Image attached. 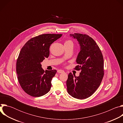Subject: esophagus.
Wrapping results in <instances>:
<instances>
[{"label": "esophagus", "mask_w": 123, "mask_h": 123, "mask_svg": "<svg viewBox=\"0 0 123 123\" xmlns=\"http://www.w3.org/2000/svg\"><path fill=\"white\" fill-rule=\"evenodd\" d=\"M57 73H59V74H62V73H64V71H63V70H62V69H58L57 71Z\"/></svg>", "instance_id": "esophagus-1"}]
</instances>
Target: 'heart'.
I'll use <instances>...</instances> for the list:
<instances>
[{"mask_svg": "<svg viewBox=\"0 0 123 123\" xmlns=\"http://www.w3.org/2000/svg\"><path fill=\"white\" fill-rule=\"evenodd\" d=\"M65 43H71V44H73V42H72V41H71V40H67V41H66L65 42Z\"/></svg>", "mask_w": 123, "mask_h": 123, "instance_id": "heart-1", "label": "heart"}]
</instances>
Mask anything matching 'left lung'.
<instances>
[{"label":"left lung","mask_w":123,"mask_h":123,"mask_svg":"<svg viewBox=\"0 0 123 123\" xmlns=\"http://www.w3.org/2000/svg\"><path fill=\"white\" fill-rule=\"evenodd\" d=\"M77 39L80 50L76 62V70H81L79 76L70 73L66 82L67 91L72 97L84 99L92 95L99 86L104 76V59L95 41L86 34H70Z\"/></svg>","instance_id":"left-lung-1"}]
</instances>
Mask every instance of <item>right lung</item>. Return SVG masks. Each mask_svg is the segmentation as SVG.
<instances>
[{"instance_id": "1", "label": "right lung", "mask_w": 123, "mask_h": 123, "mask_svg": "<svg viewBox=\"0 0 123 123\" xmlns=\"http://www.w3.org/2000/svg\"><path fill=\"white\" fill-rule=\"evenodd\" d=\"M62 34H43L31 38L21 49L16 62V73L24 91L33 97H40L50 90L51 80L57 71L45 72L41 63L49 55V48Z\"/></svg>"}]
</instances>
